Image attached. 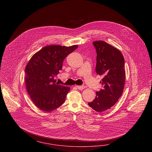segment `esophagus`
<instances>
[{
	"label": "esophagus",
	"mask_w": 152,
	"mask_h": 152,
	"mask_svg": "<svg viewBox=\"0 0 152 152\" xmlns=\"http://www.w3.org/2000/svg\"><path fill=\"white\" fill-rule=\"evenodd\" d=\"M77 88L79 90H83L84 88H85V86L84 85H81V86H76Z\"/></svg>",
	"instance_id": "obj_1"
}]
</instances>
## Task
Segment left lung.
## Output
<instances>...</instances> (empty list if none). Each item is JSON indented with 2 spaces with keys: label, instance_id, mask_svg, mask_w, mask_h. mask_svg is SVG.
<instances>
[{
  "label": "left lung",
  "instance_id": "obj_1",
  "mask_svg": "<svg viewBox=\"0 0 152 152\" xmlns=\"http://www.w3.org/2000/svg\"><path fill=\"white\" fill-rule=\"evenodd\" d=\"M96 51L97 75L103 76L102 89L88 105L97 112L109 110L118 101L124 87V58L121 52L105 42H93Z\"/></svg>",
  "mask_w": 152,
  "mask_h": 152
}]
</instances>
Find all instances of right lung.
I'll return each instance as SVG.
<instances>
[{
    "label": "right lung",
    "instance_id": "obj_1",
    "mask_svg": "<svg viewBox=\"0 0 152 152\" xmlns=\"http://www.w3.org/2000/svg\"><path fill=\"white\" fill-rule=\"evenodd\" d=\"M77 47H45L28 62L25 69L27 90L34 104L42 110H54L64 103L70 88L56 83L55 77L62 69L64 58Z\"/></svg>",
    "mask_w": 152,
    "mask_h": 152
}]
</instances>
